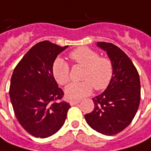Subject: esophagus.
<instances>
[{
  "instance_id": "34e87169",
  "label": "esophagus",
  "mask_w": 151,
  "mask_h": 151,
  "mask_svg": "<svg viewBox=\"0 0 151 151\" xmlns=\"http://www.w3.org/2000/svg\"><path fill=\"white\" fill-rule=\"evenodd\" d=\"M80 101H81L80 100H72V101H69V104H70V105H75L80 103Z\"/></svg>"
}]
</instances>
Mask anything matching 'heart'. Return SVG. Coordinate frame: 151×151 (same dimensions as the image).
Wrapping results in <instances>:
<instances>
[{"instance_id":"heart-1","label":"heart","mask_w":151,"mask_h":151,"mask_svg":"<svg viewBox=\"0 0 151 151\" xmlns=\"http://www.w3.org/2000/svg\"><path fill=\"white\" fill-rule=\"evenodd\" d=\"M73 62L85 67L82 79L83 81L73 83L65 89V96L68 100H77L90 95L94 88L101 91L106 88L113 77L114 68L110 60L100 57L96 50L82 46L69 53ZM52 73L59 84L65 85L69 81V66L61 58H57L52 65Z\"/></svg>"}]
</instances>
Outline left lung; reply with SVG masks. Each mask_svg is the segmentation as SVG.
Returning a JSON list of instances; mask_svg holds the SVG:
<instances>
[{
  "label": "left lung",
  "instance_id": "left-lung-1",
  "mask_svg": "<svg viewBox=\"0 0 151 151\" xmlns=\"http://www.w3.org/2000/svg\"><path fill=\"white\" fill-rule=\"evenodd\" d=\"M113 64V77L101 95L92 98L94 109L85 114L87 124L101 134H118L129 125L137 114L141 100L137 70L129 57L115 45L97 42Z\"/></svg>",
  "mask_w": 151,
  "mask_h": 151
}]
</instances>
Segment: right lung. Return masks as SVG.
I'll list each match as a JSON object with an SVG mask.
<instances>
[{
    "instance_id": "add662e5",
    "label": "right lung",
    "mask_w": 151,
    "mask_h": 151,
    "mask_svg": "<svg viewBox=\"0 0 151 151\" xmlns=\"http://www.w3.org/2000/svg\"><path fill=\"white\" fill-rule=\"evenodd\" d=\"M61 47L48 41L36 44L14 69L9 97L20 125L35 137L46 138L60 129L70 105L60 101L64 92L52 73Z\"/></svg>"
}]
</instances>
